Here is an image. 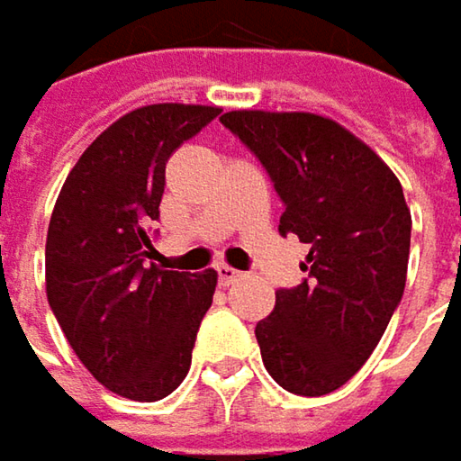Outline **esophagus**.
<instances>
[{"label": "esophagus", "instance_id": "obj_1", "mask_svg": "<svg viewBox=\"0 0 461 461\" xmlns=\"http://www.w3.org/2000/svg\"><path fill=\"white\" fill-rule=\"evenodd\" d=\"M216 274H219V282H221V285H231V282H237V279L242 276V272L231 269L227 264H219V267H216Z\"/></svg>", "mask_w": 461, "mask_h": 461}]
</instances>
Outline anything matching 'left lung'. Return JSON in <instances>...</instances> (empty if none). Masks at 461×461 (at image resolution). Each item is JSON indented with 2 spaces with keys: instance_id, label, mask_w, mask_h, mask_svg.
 <instances>
[{
  "instance_id": "obj_1",
  "label": "left lung",
  "mask_w": 461,
  "mask_h": 461,
  "mask_svg": "<svg viewBox=\"0 0 461 461\" xmlns=\"http://www.w3.org/2000/svg\"><path fill=\"white\" fill-rule=\"evenodd\" d=\"M221 123L267 168L282 234L309 242L306 279L279 287L256 324L264 366L298 396L346 385L401 303L411 213L393 171L340 123L314 113L231 110Z\"/></svg>"
}]
</instances>
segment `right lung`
<instances>
[{
  "label": "right lung",
  "instance_id": "1",
  "mask_svg": "<svg viewBox=\"0 0 461 461\" xmlns=\"http://www.w3.org/2000/svg\"><path fill=\"white\" fill-rule=\"evenodd\" d=\"M221 110L147 105L126 113L68 174L47 231V298L81 364L113 393L160 401L187 377L216 272L149 264L166 163Z\"/></svg>",
  "mask_w": 461,
  "mask_h": 461
}]
</instances>
